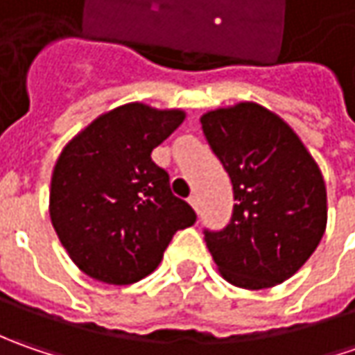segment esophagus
I'll return each mask as SVG.
<instances>
[{"mask_svg":"<svg viewBox=\"0 0 355 355\" xmlns=\"http://www.w3.org/2000/svg\"><path fill=\"white\" fill-rule=\"evenodd\" d=\"M189 203H191V207L196 209V211H199V196L198 193H193V196H189V199H187Z\"/></svg>","mask_w":355,"mask_h":355,"instance_id":"34e87169","label":"esophagus"}]
</instances>
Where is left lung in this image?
I'll list each match as a JSON object with an SVG mask.
<instances>
[{
    "mask_svg": "<svg viewBox=\"0 0 355 355\" xmlns=\"http://www.w3.org/2000/svg\"><path fill=\"white\" fill-rule=\"evenodd\" d=\"M233 184V215L205 243L221 277L247 291L277 286L310 259L326 231V184L284 120L257 103L201 116Z\"/></svg>",
    "mask_w": 355,
    "mask_h": 355,
    "instance_id": "obj_1",
    "label": "left lung"
}]
</instances>
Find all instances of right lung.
Instances as JSON below:
<instances>
[{"instance_id": "obj_1", "label": "right lung", "mask_w": 355, "mask_h": 355, "mask_svg": "<svg viewBox=\"0 0 355 355\" xmlns=\"http://www.w3.org/2000/svg\"><path fill=\"white\" fill-rule=\"evenodd\" d=\"M185 112L148 104L118 106L78 132L55 164L49 213L61 245L85 275L132 284L156 270L175 231L196 211L170 189L152 150Z\"/></svg>"}]
</instances>
